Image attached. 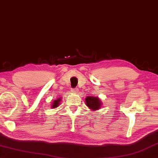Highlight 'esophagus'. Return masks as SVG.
<instances>
[{"label":"esophagus","mask_w":158,"mask_h":158,"mask_svg":"<svg viewBox=\"0 0 158 158\" xmlns=\"http://www.w3.org/2000/svg\"><path fill=\"white\" fill-rule=\"evenodd\" d=\"M72 92H73V93H79V89L78 88H73L72 89Z\"/></svg>","instance_id":"34e87169"}]
</instances>
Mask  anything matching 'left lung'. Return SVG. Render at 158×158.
<instances>
[{
  "instance_id": "1",
  "label": "left lung",
  "mask_w": 158,
  "mask_h": 158,
  "mask_svg": "<svg viewBox=\"0 0 158 158\" xmlns=\"http://www.w3.org/2000/svg\"><path fill=\"white\" fill-rule=\"evenodd\" d=\"M85 104L92 110H97L101 108L102 102L98 97H87L85 98Z\"/></svg>"
}]
</instances>
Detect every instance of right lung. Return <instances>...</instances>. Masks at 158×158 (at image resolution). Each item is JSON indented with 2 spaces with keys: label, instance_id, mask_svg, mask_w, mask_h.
<instances>
[{
  "label": "right lung",
  "instance_id": "obj_1",
  "mask_svg": "<svg viewBox=\"0 0 158 158\" xmlns=\"http://www.w3.org/2000/svg\"><path fill=\"white\" fill-rule=\"evenodd\" d=\"M61 98H58L56 100H54V102L52 103V108H56L59 106V105L60 104V102H61Z\"/></svg>",
  "mask_w": 158,
  "mask_h": 158
}]
</instances>
